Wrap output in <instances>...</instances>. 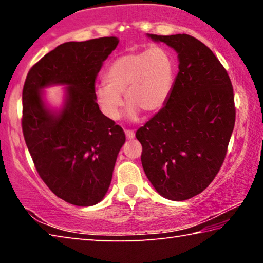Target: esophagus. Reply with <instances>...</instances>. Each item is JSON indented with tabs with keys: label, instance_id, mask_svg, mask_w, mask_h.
Masks as SVG:
<instances>
[{
	"label": "esophagus",
	"instance_id": "34e87169",
	"mask_svg": "<svg viewBox=\"0 0 263 263\" xmlns=\"http://www.w3.org/2000/svg\"><path fill=\"white\" fill-rule=\"evenodd\" d=\"M125 136L127 140H132L133 138H135V132L131 130H125Z\"/></svg>",
	"mask_w": 263,
	"mask_h": 263
}]
</instances>
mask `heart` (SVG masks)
I'll return each mask as SVG.
<instances>
[{
	"label": "heart",
	"instance_id": "1",
	"mask_svg": "<svg viewBox=\"0 0 263 263\" xmlns=\"http://www.w3.org/2000/svg\"><path fill=\"white\" fill-rule=\"evenodd\" d=\"M176 77L174 57L166 47L151 46L116 58L106 68L105 83L95 88V101L106 118L117 121L123 108L122 94L128 103L127 117L136 121L140 110L155 112L173 91Z\"/></svg>",
	"mask_w": 263,
	"mask_h": 263
}]
</instances>
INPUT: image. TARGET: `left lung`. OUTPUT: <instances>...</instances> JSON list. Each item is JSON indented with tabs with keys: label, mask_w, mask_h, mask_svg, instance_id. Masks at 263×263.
<instances>
[{
	"label": "left lung",
	"mask_w": 263,
	"mask_h": 263,
	"mask_svg": "<svg viewBox=\"0 0 263 263\" xmlns=\"http://www.w3.org/2000/svg\"><path fill=\"white\" fill-rule=\"evenodd\" d=\"M147 35L175 50L179 73L166 104L136 133L142 168L162 197L185 201L206 189L224 162L235 122L233 87L198 39Z\"/></svg>",
	"instance_id": "obj_1"
}]
</instances>
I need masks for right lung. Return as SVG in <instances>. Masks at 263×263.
<instances>
[{
  "label": "right lung",
  "mask_w": 263,
  "mask_h": 263,
  "mask_svg": "<svg viewBox=\"0 0 263 263\" xmlns=\"http://www.w3.org/2000/svg\"><path fill=\"white\" fill-rule=\"evenodd\" d=\"M103 37L61 44L29 70L23 88L24 139L39 176L58 197L78 206L95 205L109 189L125 133L101 112L95 80L118 45ZM66 85L64 105L53 110L42 96Z\"/></svg>",
  "instance_id": "obj_1"
}]
</instances>
